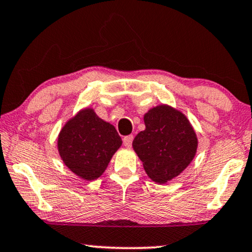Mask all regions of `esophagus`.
Here are the masks:
<instances>
[{
  "label": "esophagus",
  "instance_id": "obj_1",
  "mask_svg": "<svg viewBox=\"0 0 252 252\" xmlns=\"http://www.w3.org/2000/svg\"><path fill=\"white\" fill-rule=\"evenodd\" d=\"M132 141H133V136L132 135L126 136L123 138V144H124V146H126V148H131Z\"/></svg>",
  "mask_w": 252,
  "mask_h": 252
}]
</instances>
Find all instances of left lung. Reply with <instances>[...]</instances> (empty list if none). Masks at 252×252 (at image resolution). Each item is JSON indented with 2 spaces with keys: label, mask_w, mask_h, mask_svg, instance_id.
<instances>
[{
  "label": "left lung",
  "mask_w": 252,
  "mask_h": 252,
  "mask_svg": "<svg viewBox=\"0 0 252 252\" xmlns=\"http://www.w3.org/2000/svg\"><path fill=\"white\" fill-rule=\"evenodd\" d=\"M145 130L135 137L132 146L146 174L159 184L173 179L189 166L196 154L197 138L187 117L166 104L144 115Z\"/></svg>",
  "instance_id": "obj_1"
}]
</instances>
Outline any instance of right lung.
I'll return each instance as SVG.
<instances>
[{"label": "right lung", "instance_id": "right-lung-1", "mask_svg": "<svg viewBox=\"0 0 252 252\" xmlns=\"http://www.w3.org/2000/svg\"><path fill=\"white\" fill-rule=\"evenodd\" d=\"M121 145L122 139L115 126L101 120L91 108L72 117L58 137L63 161L85 180L97 179Z\"/></svg>", "mask_w": 252, "mask_h": 252}]
</instances>
